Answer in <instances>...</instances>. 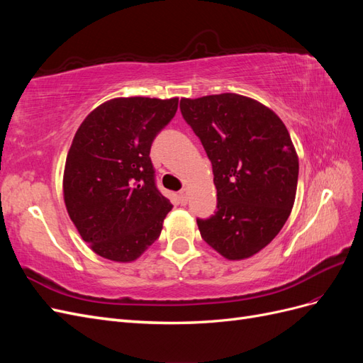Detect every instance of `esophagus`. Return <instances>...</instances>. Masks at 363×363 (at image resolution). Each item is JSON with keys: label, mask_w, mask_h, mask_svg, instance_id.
<instances>
[{"label": "esophagus", "mask_w": 363, "mask_h": 363, "mask_svg": "<svg viewBox=\"0 0 363 363\" xmlns=\"http://www.w3.org/2000/svg\"><path fill=\"white\" fill-rule=\"evenodd\" d=\"M179 199H180V203H182V204H186V203H188V191H186V189H182V191L179 192Z\"/></svg>", "instance_id": "esophagus-1"}]
</instances>
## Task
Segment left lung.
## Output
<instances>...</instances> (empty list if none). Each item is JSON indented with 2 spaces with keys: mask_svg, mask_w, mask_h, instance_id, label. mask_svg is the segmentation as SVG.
I'll return each mask as SVG.
<instances>
[{
  "mask_svg": "<svg viewBox=\"0 0 363 363\" xmlns=\"http://www.w3.org/2000/svg\"><path fill=\"white\" fill-rule=\"evenodd\" d=\"M180 111L212 162L218 211L196 219L201 238L228 260L255 256L288 221L298 156L283 121L239 94L182 98Z\"/></svg>",
  "mask_w": 363,
  "mask_h": 363,
  "instance_id": "obj_1",
  "label": "left lung"
}]
</instances>
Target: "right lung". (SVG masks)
I'll use <instances>...</instances> for the list:
<instances>
[{
    "instance_id": "add662e5",
    "label": "right lung",
    "mask_w": 363,
    "mask_h": 363,
    "mask_svg": "<svg viewBox=\"0 0 363 363\" xmlns=\"http://www.w3.org/2000/svg\"><path fill=\"white\" fill-rule=\"evenodd\" d=\"M179 98H113L84 118L63 172V200L84 242L128 263L160 236L172 208L155 183L151 144L174 118Z\"/></svg>"
}]
</instances>
